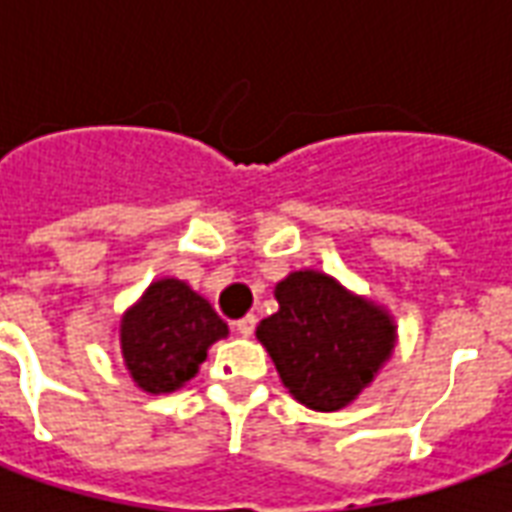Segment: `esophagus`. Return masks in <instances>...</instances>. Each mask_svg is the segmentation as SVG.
I'll return each mask as SVG.
<instances>
[{
    "mask_svg": "<svg viewBox=\"0 0 512 512\" xmlns=\"http://www.w3.org/2000/svg\"><path fill=\"white\" fill-rule=\"evenodd\" d=\"M233 326H235V332L244 334V337H249V334L255 332L257 318H255V315H244V318H241V321H235Z\"/></svg>",
    "mask_w": 512,
    "mask_h": 512,
    "instance_id": "esophagus-1",
    "label": "esophagus"
}]
</instances>
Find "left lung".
Here are the masks:
<instances>
[{"instance_id": "left-lung-1", "label": "left lung", "mask_w": 512, "mask_h": 512, "mask_svg": "<svg viewBox=\"0 0 512 512\" xmlns=\"http://www.w3.org/2000/svg\"><path fill=\"white\" fill-rule=\"evenodd\" d=\"M274 296L279 310L260 321L257 340L282 384L315 411L348 406L395 348L389 315L318 271L290 274Z\"/></svg>"}]
</instances>
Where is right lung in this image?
Wrapping results in <instances>:
<instances>
[{
    "label": "right lung",
    "mask_w": 512,
    "mask_h": 512,
    "mask_svg": "<svg viewBox=\"0 0 512 512\" xmlns=\"http://www.w3.org/2000/svg\"><path fill=\"white\" fill-rule=\"evenodd\" d=\"M227 337V323L186 282H153L120 323V345L131 378L161 395L194 378L208 348Z\"/></svg>",
    "instance_id": "add662e5"
}]
</instances>
